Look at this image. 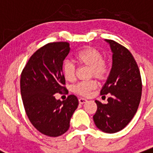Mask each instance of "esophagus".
<instances>
[{
	"instance_id": "esophagus-1",
	"label": "esophagus",
	"mask_w": 153,
	"mask_h": 153,
	"mask_svg": "<svg viewBox=\"0 0 153 153\" xmlns=\"http://www.w3.org/2000/svg\"><path fill=\"white\" fill-rule=\"evenodd\" d=\"M87 101V100L86 99H84V98H82V97H80V98H79V102L80 104H83L85 103V102Z\"/></svg>"
}]
</instances>
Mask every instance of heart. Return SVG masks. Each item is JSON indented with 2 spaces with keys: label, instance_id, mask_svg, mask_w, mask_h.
I'll return each instance as SVG.
<instances>
[{
  "label": "heart",
  "instance_id": "b5f03b06",
  "mask_svg": "<svg viewBox=\"0 0 153 153\" xmlns=\"http://www.w3.org/2000/svg\"><path fill=\"white\" fill-rule=\"evenodd\" d=\"M76 61L81 65L90 68V76H94L99 80H103L109 74L108 63L104 60L102 53L94 47H86L75 55ZM76 66L70 60H66L62 67V73L67 81H73L75 79ZM97 88L95 80L79 82L73 87V91L78 95L87 97L93 90Z\"/></svg>",
  "mask_w": 153,
  "mask_h": 153
}]
</instances>
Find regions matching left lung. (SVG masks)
I'll use <instances>...</instances> for the list:
<instances>
[{"mask_svg":"<svg viewBox=\"0 0 153 153\" xmlns=\"http://www.w3.org/2000/svg\"><path fill=\"white\" fill-rule=\"evenodd\" d=\"M105 40L113 52V65L100 94H110V97L106 104L95 101L97 110L93 118L98 129L114 133L124 129L136 114L141 100L142 79L129 50L114 40Z\"/></svg>","mask_w":153,"mask_h":153,"instance_id":"8db88e82","label":"left lung"}]
</instances>
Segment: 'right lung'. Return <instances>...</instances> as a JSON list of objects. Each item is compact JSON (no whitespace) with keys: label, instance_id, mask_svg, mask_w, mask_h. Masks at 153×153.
Listing matches in <instances>:
<instances>
[{"label":"right lung","instance_id":"obj_1","mask_svg":"<svg viewBox=\"0 0 153 153\" xmlns=\"http://www.w3.org/2000/svg\"><path fill=\"white\" fill-rule=\"evenodd\" d=\"M70 51L67 42L46 44L30 56L21 73V93L27 116L39 132L51 137L68 130L79 104L74 95L63 101L54 97L67 91L62 67Z\"/></svg>","mask_w":153,"mask_h":153}]
</instances>
